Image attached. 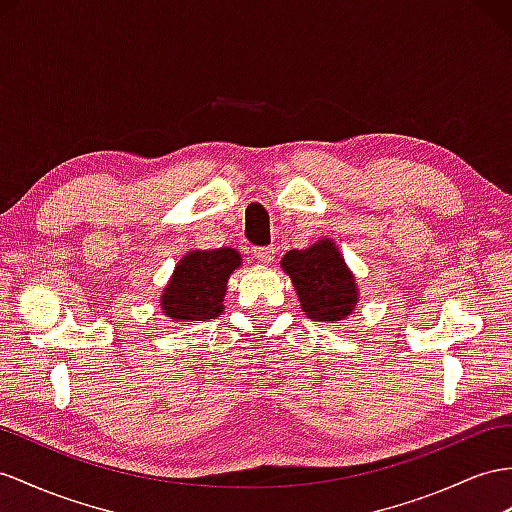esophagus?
<instances>
[{"instance_id": "34e87169", "label": "esophagus", "mask_w": 512, "mask_h": 512, "mask_svg": "<svg viewBox=\"0 0 512 512\" xmlns=\"http://www.w3.org/2000/svg\"><path fill=\"white\" fill-rule=\"evenodd\" d=\"M253 257L259 261V264H272V261H274V248L272 246L253 248Z\"/></svg>"}]
</instances>
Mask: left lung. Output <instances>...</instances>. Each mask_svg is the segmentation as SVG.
Here are the masks:
<instances>
[{
    "instance_id": "8db88e82",
    "label": "left lung",
    "mask_w": 512,
    "mask_h": 512,
    "mask_svg": "<svg viewBox=\"0 0 512 512\" xmlns=\"http://www.w3.org/2000/svg\"><path fill=\"white\" fill-rule=\"evenodd\" d=\"M281 270L292 279L300 309L313 322L339 324L355 311L361 298L355 274L331 238L285 253Z\"/></svg>"
}]
</instances>
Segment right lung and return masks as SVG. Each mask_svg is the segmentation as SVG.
Wrapping results in <instances>:
<instances>
[{"mask_svg": "<svg viewBox=\"0 0 512 512\" xmlns=\"http://www.w3.org/2000/svg\"><path fill=\"white\" fill-rule=\"evenodd\" d=\"M240 266L242 255L229 246L186 253L162 290V313L181 326L218 318L225 311L229 277Z\"/></svg>", "mask_w": 512, "mask_h": 512, "instance_id": "add662e5", "label": "right lung"}]
</instances>
